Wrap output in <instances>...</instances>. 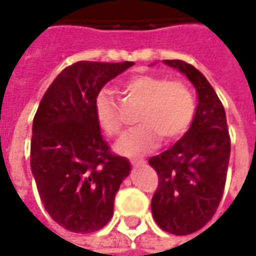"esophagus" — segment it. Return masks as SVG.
<instances>
[{"instance_id":"esophagus-1","label":"esophagus","mask_w":256,"mask_h":256,"mask_svg":"<svg viewBox=\"0 0 256 256\" xmlns=\"http://www.w3.org/2000/svg\"><path fill=\"white\" fill-rule=\"evenodd\" d=\"M131 164L135 168H140V166H144L146 164V161H144V160H134V161H131Z\"/></svg>"}]
</instances>
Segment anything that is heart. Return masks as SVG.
<instances>
[{
  "label": "heart",
  "instance_id": "heart-1",
  "mask_svg": "<svg viewBox=\"0 0 256 256\" xmlns=\"http://www.w3.org/2000/svg\"><path fill=\"white\" fill-rule=\"evenodd\" d=\"M124 94L141 102L136 121L140 125L125 134L116 144V151L135 156L150 152L162 136L165 142L181 138L190 128L195 112L191 90L181 81H168L161 75L144 74L132 76L122 84ZM98 126L108 136L122 132V120L116 104L106 91H101L94 102Z\"/></svg>",
  "mask_w": 256,
  "mask_h": 256
}]
</instances>
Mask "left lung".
Returning <instances> with one entry per match:
<instances>
[{"label": "left lung", "instance_id": "obj_1", "mask_svg": "<svg viewBox=\"0 0 256 256\" xmlns=\"http://www.w3.org/2000/svg\"><path fill=\"white\" fill-rule=\"evenodd\" d=\"M185 75L198 94L190 130L170 150L152 156L158 188L151 208L158 226L174 235H190L211 221L221 202L231 154L225 110L208 80L191 64L164 60Z\"/></svg>", "mask_w": 256, "mask_h": 256}]
</instances>
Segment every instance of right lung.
I'll use <instances>...</instances> for the list:
<instances>
[{
  "label": "right lung",
  "mask_w": 256,
  "mask_h": 256,
  "mask_svg": "<svg viewBox=\"0 0 256 256\" xmlns=\"http://www.w3.org/2000/svg\"><path fill=\"white\" fill-rule=\"evenodd\" d=\"M134 62L80 61L66 66L44 94L32 122L31 171L50 216L62 228L90 234L112 218L114 200L131 172L110 152L94 102L108 81Z\"/></svg>",
  "instance_id": "1"
}]
</instances>
